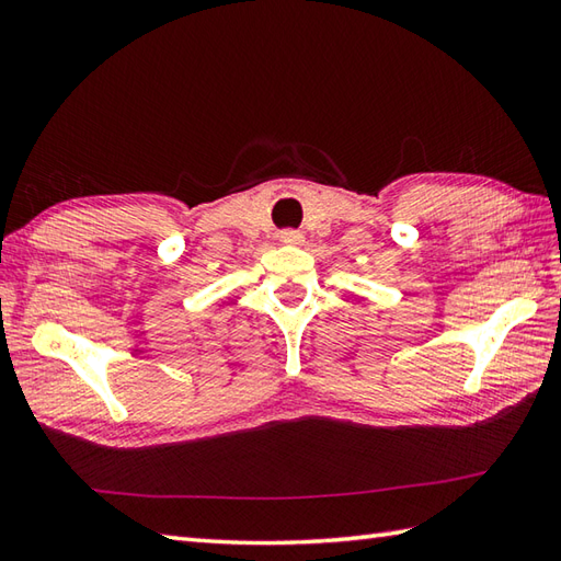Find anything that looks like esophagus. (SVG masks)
Listing matches in <instances>:
<instances>
[{
	"mask_svg": "<svg viewBox=\"0 0 561 561\" xmlns=\"http://www.w3.org/2000/svg\"><path fill=\"white\" fill-rule=\"evenodd\" d=\"M279 241H282L284 245H301V243H304V233L296 231V229H284V231L279 233Z\"/></svg>",
	"mask_w": 561,
	"mask_h": 561,
	"instance_id": "34e87169",
	"label": "esophagus"
}]
</instances>
